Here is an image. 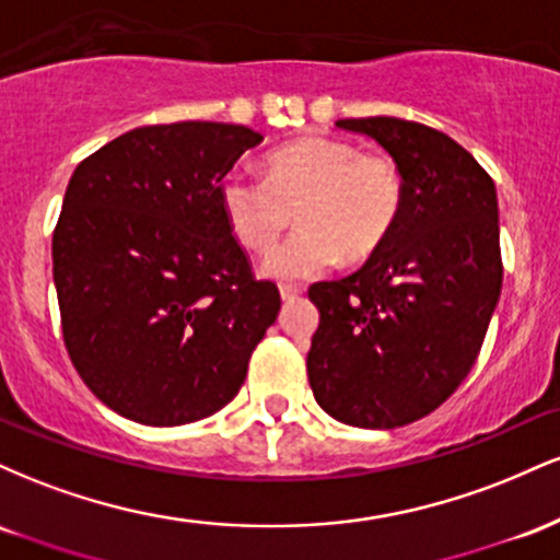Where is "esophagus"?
I'll return each mask as SVG.
<instances>
[{"instance_id": "obj_1", "label": "esophagus", "mask_w": 560, "mask_h": 560, "mask_svg": "<svg viewBox=\"0 0 560 560\" xmlns=\"http://www.w3.org/2000/svg\"><path fill=\"white\" fill-rule=\"evenodd\" d=\"M279 292H281V300H284V302H292V300H298L300 294H302V287H294V284H281V287H279Z\"/></svg>"}]
</instances>
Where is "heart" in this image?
<instances>
[{
  "label": "heart",
  "mask_w": 560,
  "mask_h": 560,
  "mask_svg": "<svg viewBox=\"0 0 560 560\" xmlns=\"http://www.w3.org/2000/svg\"><path fill=\"white\" fill-rule=\"evenodd\" d=\"M402 199L395 160L331 137H305L273 150L266 178L234 171L221 184L223 218L249 253H271L298 213L302 229L262 268L287 281L329 271L339 258L369 260L400 221Z\"/></svg>",
  "instance_id": "obj_1"
}]
</instances>
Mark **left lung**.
Listing matches in <instances>:
<instances>
[{
  "label": "left lung",
  "instance_id": "1",
  "mask_svg": "<svg viewBox=\"0 0 560 560\" xmlns=\"http://www.w3.org/2000/svg\"><path fill=\"white\" fill-rule=\"evenodd\" d=\"M395 160L405 199L361 271L318 281L307 378L331 419L395 429L423 419L477 361L503 287L498 195L458 141L400 118H345Z\"/></svg>",
  "mask_w": 560,
  "mask_h": 560
}]
</instances>
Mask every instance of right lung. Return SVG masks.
<instances>
[{
  "label": "right lung",
  "instance_id": "add662e5",
  "mask_svg": "<svg viewBox=\"0 0 560 560\" xmlns=\"http://www.w3.org/2000/svg\"><path fill=\"white\" fill-rule=\"evenodd\" d=\"M262 137L184 120L107 141L70 176L52 236L62 339L107 408L147 427L236 397L279 316L221 210V182Z\"/></svg>",
  "mask_w": 560,
  "mask_h": 560
}]
</instances>
